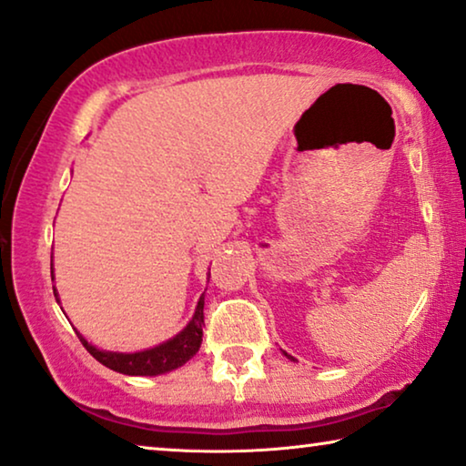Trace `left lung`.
I'll return each mask as SVG.
<instances>
[{
  "mask_svg": "<svg viewBox=\"0 0 466 466\" xmlns=\"http://www.w3.org/2000/svg\"><path fill=\"white\" fill-rule=\"evenodd\" d=\"M282 353H284V356H287V358H289V360H295V358H293V356H289V353H287V351H282Z\"/></svg>",
  "mask_w": 466,
  "mask_h": 466,
  "instance_id": "left-lung-1",
  "label": "left lung"
}]
</instances>
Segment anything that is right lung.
<instances>
[{"label":"right lung","mask_w":466,"mask_h":466,"mask_svg":"<svg viewBox=\"0 0 466 466\" xmlns=\"http://www.w3.org/2000/svg\"><path fill=\"white\" fill-rule=\"evenodd\" d=\"M54 274V269H52ZM54 280V278H52ZM54 297H58L54 289ZM205 295H200L197 303V309H194L192 320L186 324L182 332H177L176 337L169 339L157 347H150V350L136 351V353H119V351H104L87 343L83 335H79V341L83 347L92 353V356L98 360L110 370L121 372V374H131V377H157V374H165L176 370V368L184 366L188 360L200 350V343H203V326H205Z\"/></svg>","instance_id":"obj_1"}]
</instances>
